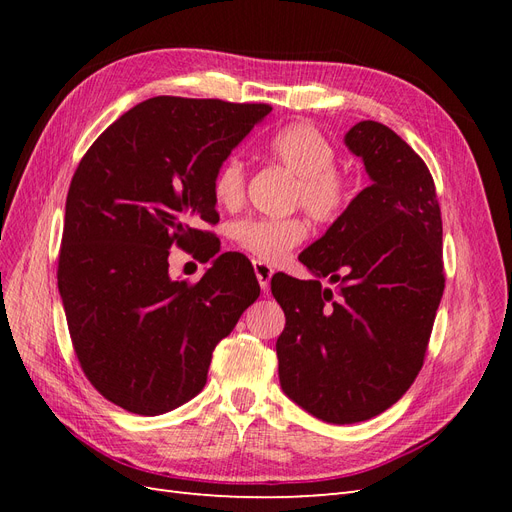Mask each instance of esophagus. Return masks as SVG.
<instances>
[{"label": "esophagus", "instance_id": "obj_1", "mask_svg": "<svg viewBox=\"0 0 512 512\" xmlns=\"http://www.w3.org/2000/svg\"><path fill=\"white\" fill-rule=\"evenodd\" d=\"M254 271H256V277H258V284H260V288H262V292H269V282H271V277H273V267H269L267 262H260V260H256L254 262Z\"/></svg>", "mask_w": 512, "mask_h": 512}]
</instances>
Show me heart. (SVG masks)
I'll return each mask as SVG.
<instances>
[{"label": "heart", "instance_id": "obj_1", "mask_svg": "<svg viewBox=\"0 0 512 512\" xmlns=\"http://www.w3.org/2000/svg\"><path fill=\"white\" fill-rule=\"evenodd\" d=\"M269 158L294 177L290 205L301 207L318 224L344 218L356 196V181L346 168L335 164L337 149L316 126L305 121L288 123L265 143ZM245 164L237 156L224 160L213 177L215 203L237 209L245 198ZM309 235L301 215L290 218H245L232 226V241L260 262H282Z\"/></svg>", "mask_w": 512, "mask_h": 512}]
</instances>
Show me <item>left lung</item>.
Segmentation results:
<instances>
[{
	"instance_id": "obj_1",
	"label": "left lung",
	"mask_w": 512,
	"mask_h": 512,
	"mask_svg": "<svg viewBox=\"0 0 512 512\" xmlns=\"http://www.w3.org/2000/svg\"><path fill=\"white\" fill-rule=\"evenodd\" d=\"M346 145L371 185L299 256L337 288L286 273L271 280L286 314L275 344L282 389L335 425L378 416L410 389L444 292L442 215L427 164L378 121L356 123Z\"/></svg>"
}]
</instances>
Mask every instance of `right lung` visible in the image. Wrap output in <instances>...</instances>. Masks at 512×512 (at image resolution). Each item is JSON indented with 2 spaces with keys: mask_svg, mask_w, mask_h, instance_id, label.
<instances>
[{
  "mask_svg": "<svg viewBox=\"0 0 512 512\" xmlns=\"http://www.w3.org/2000/svg\"><path fill=\"white\" fill-rule=\"evenodd\" d=\"M269 104L177 96L123 113L76 166L57 284L76 359L115 406L156 416L203 391L211 354L260 286L241 254H220L211 183ZM196 249L214 267L170 281L167 250Z\"/></svg>",
  "mask_w": 512,
  "mask_h": 512,
  "instance_id": "add662e5",
  "label": "right lung"
}]
</instances>
